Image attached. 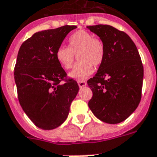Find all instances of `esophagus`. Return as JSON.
Listing matches in <instances>:
<instances>
[{"mask_svg":"<svg viewBox=\"0 0 157 157\" xmlns=\"http://www.w3.org/2000/svg\"><path fill=\"white\" fill-rule=\"evenodd\" d=\"M78 85L80 87H83V86H86V82H84V81H79Z\"/></svg>","mask_w":157,"mask_h":157,"instance_id":"34e87169","label":"esophagus"}]
</instances>
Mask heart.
<instances>
[{
	"instance_id": "obj_1",
	"label": "heart",
	"mask_w": 157,
	"mask_h": 157,
	"mask_svg": "<svg viewBox=\"0 0 157 157\" xmlns=\"http://www.w3.org/2000/svg\"><path fill=\"white\" fill-rule=\"evenodd\" d=\"M68 47L60 46L56 51V58L66 70L72 67L75 56L77 61L70 76L76 80H84L93 73V67H99L104 61L105 45L101 39L94 37L90 32L83 30L75 31L68 38Z\"/></svg>"
}]
</instances>
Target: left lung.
I'll return each mask as SVG.
<instances>
[{
	"instance_id": "left-lung-1",
	"label": "left lung",
	"mask_w": 157,
	"mask_h": 157,
	"mask_svg": "<svg viewBox=\"0 0 157 157\" xmlns=\"http://www.w3.org/2000/svg\"><path fill=\"white\" fill-rule=\"evenodd\" d=\"M105 45L98 71L87 81L92 90L88 105L99 120L109 124L125 121L141 98L143 66L136 46L126 32L109 25L86 26Z\"/></svg>"
}]
</instances>
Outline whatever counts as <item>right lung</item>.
<instances>
[{"label":"right lung","instance_id":"obj_1","mask_svg":"<svg viewBox=\"0 0 157 157\" xmlns=\"http://www.w3.org/2000/svg\"><path fill=\"white\" fill-rule=\"evenodd\" d=\"M75 25L38 31L20 47L14 78L23 111L39 128L52 130L66 121L79 90L56 58V51Z\"/></svg>","mask_w":157,"mask_h":157}]
</instances>
